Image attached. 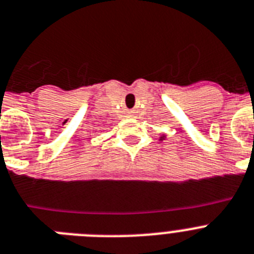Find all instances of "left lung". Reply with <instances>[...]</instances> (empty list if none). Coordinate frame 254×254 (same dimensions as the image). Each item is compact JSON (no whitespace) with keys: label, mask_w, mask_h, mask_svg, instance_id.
<instances>
[{"label":"left lung","mask_w":254,"mask_h":254,"mask_svg":"<svg viewBox=\"0 0 254 254\" xmlns=\"http://www.w3.org/2000/svg\"><path fill=\"white\" fill-rule=\"evenodd\" d=\"M163 138H164V136H163V137H160V140H163Z\"/></svg>","instance_id":"1"}]
</instances>
